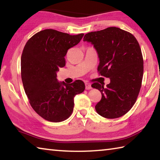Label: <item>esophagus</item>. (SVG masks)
I'll return each mask as SVG.
<instances>
[{"mask_svg":"<svg viewBox=\"0 0 160 160\" xmlns=\"http://www.w3.org/2000/svg\"><path fill=\"white\" fill-rule=\"evenodd\" d=\"M85 89L86 90H90V89H92V86L90 83H85Z\"/></svg>","mask_w":160,"mask_h":160,"instance_id":"esophagus-1","label":"esophagus"}]
</instances>
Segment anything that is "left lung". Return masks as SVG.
I'll use <instances>...</instances> for the list:
<instances>
[{
	"label": "left lung",
	"instance_id": "1",
	"mask_svg": "<svg viewBox=\"0 0 160 160\" xmlns=\"http://www.w3.org/2000/svg\"><path fill=\"white\" fill-rule=\"evenodd\" d=\"M98 53L99 75L109 78L110 83L94 82L92 87L102 93L96 112L107 118L125 115L136 102L143 76V58L139 43L130 32L111 27L86 34Z\"/></svg>",
	"mask_w": 160,
	"mask_h": 160
}]
</instances>
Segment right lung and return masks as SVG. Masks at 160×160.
I'll use <instances>...</instances> for the list:
<instances>
[{
  "instance_id": "obj_1",
  "label": "right lung",
  "mask_w": 160,
  "mask_h": 160,
  "mask_svg": "<svg viewBox=\"0 0 160 160\" xmlns=\"http://www.w3.org/2000/svg\"><path fill=\"white\" fill-rule=\"evenodd\" d=\"M84 34L70 35L47 29L33 35L21 56V77L29 104L37 113L51 122L68 118L74 107V97L85 90L83 81L59 82L56 72L66 66L65 56L77 45Z\"/></svg>"
}]
</instances>
